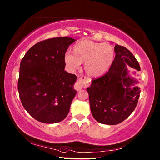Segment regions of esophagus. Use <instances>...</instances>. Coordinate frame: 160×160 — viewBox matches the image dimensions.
<instances>
[{
    "instance_id": "esophagus-1",
    "label": "esophagus",
    "mask_w": 160,
    "mask_h": 160,
    "mask_svg": "<svg viewBox=\"0 0 160 160\" xmlns=\"http://www.w3.org/2000/svg\"><path fill=\"white\" fill-rule=\"evenodd\" d=\"M90 82V80L87 78L85 77L80 78V79L77 80V82H75L74 85V88L77 91H80L81 89H82L84 88H85L87 85H88Z\"/></svg>"
}]
</instances>
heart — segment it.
<instances>
[{
    "label": "heart",
    "mask_w": 160,
    "mask_h": 160,
    "mask_svg": "<svg viewBox=\"0 0 160 160\" xmlns=\"http://www.w3.org/2000/svg\"><path fill=\"white\" fill-rule=\"evenodd\" d=\"M72 54L66 52L64 62L71 71H75L84 62V70L90 77L102 76L108 72L115 59V52L108 43L81 40L73 45Z\"/></svg>",
    "instance_id": "1"
}]
</instances>
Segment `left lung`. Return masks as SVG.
Returning a JSON list of instances; mask_svg holds the SVG:
<instances>
[{"instance_id": "8db88e82", "label": "left lung", "mask_w": 160, "mask_h": 160, "mask_svg": "<svg viewBox=\"0 0 160 160\" xmlns=\"http://www.w3.org/2000/svg\"><path fill=\"white\" fill-rule=\"evenodd\" d=\"M115 57L108 72L93 80L87 89L93 117L98 122L114 125L123 122L134 110L141 89L128 68L140 71L133 54L123 46H115ZM135 73V72H133Z\"/></svg>"}]
</instances>
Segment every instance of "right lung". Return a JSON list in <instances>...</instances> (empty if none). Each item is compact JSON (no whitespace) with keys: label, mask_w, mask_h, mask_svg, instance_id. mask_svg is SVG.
I'll return each instance as SVG.
<instances>
[{"label":"right lung","mask_w":160,"mask_h":160,"mask_svg":"<svg viewBox=\"0 0 160 160\" xmlns=\"http://www.w3.org/2000/svg\"><path fill=\"white\" fill-rule=\"evenodd\" d=\"M75 40L53 38L31 48L20 63L18 91L26 110L36 120L57 123L64 120L76 94L75 75L64 71V55Z\"/></svg>","instance_id":"obj_1"}]
</instances>
